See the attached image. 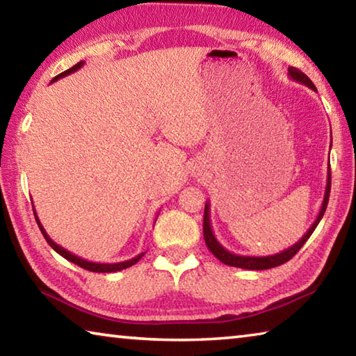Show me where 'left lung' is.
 Here are the masks:
<instances>
[{
  "label": "left lung",
  "instance_id": "obj_1",
  "mask_svg": "<svg viewBox=\"0 0 356 356\" xmlns=\"http://www.w3.org/2000/svg\"><path fill=\"white\" fill-rule=\"evenodd\" d=\"M287 75L292 78L293 81L305 84V86L311 88L312 91L317 92V89L314 86L308 76H306L303 72L295 69V67H289L287 69ZM330 188H331V171H330V161H328V172H327V186H325V195H323V201L321 210H318V215L316 221L312 222V226L308 229V232L301 237L297 243L292 245L291 248H287L281 252H276V254L272 256H240V254H234V252L227 251L225 246H222L218 240H216L215 234L212 231V225H210V202H206V209H204V225H202V231H204V240H206L207 248L210 250V252L221 261L222 264L231 265V267H238V268H246V270H267V268H273L278 267L281 264H286L287 261L297 254L300 251L301 246L306 243V240L311 237V234L314 232V229L317 227L318 222H321L322 216L327 210V204H328V197H330Z\"/></svg>",
  "mask_w": 356,
  "mask_h": 356
}]
</instances>
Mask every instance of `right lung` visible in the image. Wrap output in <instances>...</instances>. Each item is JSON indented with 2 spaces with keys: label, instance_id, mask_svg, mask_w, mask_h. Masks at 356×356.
Returning a JSON list of instances; mask_svg holds the SVG:
<instances>
[{
  "label": "right lung",
  "instance_id": "1",
  "mask_svg": "<svg viewBox=\"0 0 356 356\" xmlns=\"http://www.w3.org/2000/svg\"><path fill=\"white\" fill-rule=\"evenodd\" d=\"M83 64H84V61H80L78 64H75L74 67H70L69 70L63 72V74L56 75L55 78H53V80H51L50 83H55V81H58V80H59V78H63V76H65V75L74 74V72H76L78 69H81V67H83ZM33 210H34L35 221H38V226H39V229H40L42 236L45 237L47 243L50 245L51 248L58 252V254H61L64 259H67V261L76 264L78 267H81V268H84V270H89V272H95V273H113V272H119V270L129 268V267H131V265H135L138 261H140V259H141L144 254H146V252H141V254H138L136 257H131V259H129V261L116 262V264H99V262L86 261V259H83V257H78V256H75V254H72L70 251H67L65 248H63V246H59L58 243L53 242V240L50 238V236H48L47 231L44 229V226H42V222H40V220H39V216L35 215V209H33Z\"/></svg>",
  "mask_w": 356,
  "mask_h": 356
}]
</instances>
